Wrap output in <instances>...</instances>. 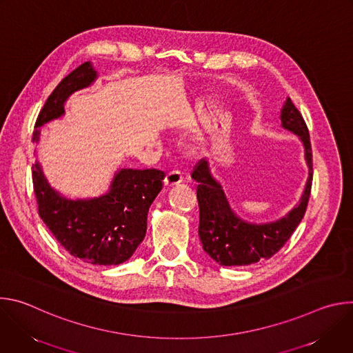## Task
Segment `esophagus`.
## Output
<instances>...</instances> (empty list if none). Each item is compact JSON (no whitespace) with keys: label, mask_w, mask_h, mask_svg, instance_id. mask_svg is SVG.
Masks as SVG:
<instances>
[{"label":"esophagus","mask_w":353,"mask_h":353,"mask_svg":"<svg viewBox=\"0 0 353 353\" xmlns=\"http://www.w3.org/2000/svg\"><path fill=\"white\" fill-rule=\"evenodd\" d=\"M180 183H183V176L179 170H172L165 177V185L166 187H173V185H177Z\"/></svg>","instance_id":"esophagus-1"}]
</instances>
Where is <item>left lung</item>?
<instances>
[{"label": "left lung", "mask_w": 353, "mask_h": 353, "mask_svg": "<svg viewBox=\"0 0 353 353\" xmlns=\"http://www.w3.org/2000/svg\"><path fill=\"white\" fill-rule=\"evenodd\" d=\"M279 119L282 128L299 137L305 149V161L309 169L303 192L293 208L283 216L263 223L248 222L240 218L233 211L222 184L214 177L208 161L201 162L191 174L198 184L199 240L203 243L205 253L219 265H250L263 259H271L283 247L305 216L313 179V155L309 130L290 97H286Z\"/></svg>", "instance_id": "obj_1"}]
</instances>
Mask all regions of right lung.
I'll use <instances>...</instances> for the list:
<instances>
[{"mask_svg":"<svg viewBox=\"0 0 353 353\" xmlns=\"http://www.w3.org/2000/svg\"><path fill=\"white\" fill-rule=\"evenodd\" d=\"M99 74L90 61L67 75L48 96L33 131L61 119L70 96L94 83ZM36 154V149H34ZM39 216L71 256L93 265H119L135 253L146 233L150 204L162 190L165 173L157 169H119L105 194L68 198L48 183L40 162L32 166Z\"/></svg>","mask_w":353,"mask_h":353,"instance_id":"add662e5","label":"right lung"}]
</instances>
